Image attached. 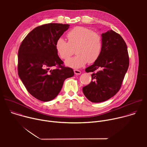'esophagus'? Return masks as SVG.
I'll return each mask as SVG.
<instances>
[{"label": "esophagus", "instance_id": "obj_1", "mask_svg": "<svg viewBox=\"0 0 147 147\" xmlns=\"http://www.w3.org/2000/svg\"><path fill=\"white\" fill-rule=\"evenodd\" d=\"M74 74L76 75H78V74H81V71L78 70H74Z\"/></svg>", "mask_w": 147, "mask_h": 147}]
</instances>
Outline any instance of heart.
I'll use <instances>...</instances> for the list:
<instances>
[{
  "mask_svg": "<svg viewBox=\"0 0 147 147\" xmlns=\"http://www.w3.org/2000/svg\"><path fill=\"white\" fill-rule=\"evenodd\" d=\"M68 42L63 38L56 42L55 48L59 56L63 60L68 59L76 48L75 57L66 61L70 67L78 69L95 62L100 55L102 49V38L96 31L84 27H76L66 35Z\"/></svg>",
  "mask_w": 147,
  "mask_h": 147,
  "instance_id": "1",
  "label": "heart"
}]
</instances>
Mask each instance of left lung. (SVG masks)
<instances>
[{"instance_id":"left-lung-1","label":"left lung","mask_w":147,"mask_h":147,"mask_svg":"<svg viewBox=\"0 0 147 147\" xmlns=\"http://www.w3.org/2000/svg\"><path fill=\"white\" fill-rule=\"evenodd\" d=\"M102 38L100 55L86 69V72H92V81L82 88L86 98L94 103L105 101L116 94L129 66L127 48L123 38L113 30L102 33Z\"/></svg>"}]
</instances>
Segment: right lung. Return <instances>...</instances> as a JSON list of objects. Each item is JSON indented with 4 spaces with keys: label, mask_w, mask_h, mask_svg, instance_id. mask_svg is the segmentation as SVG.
<instances>
[{
    "label": "right lung",
    "mask_w": 147,
    "mask_h": 147,
    "mask_svg": "<svg viewBox=\"0 0 147 147\" xmlns=\"http://www.w3.org/2000/svg\"><path fill=\"white\" fill-rule=\"evenodd\" d=\"M69 24L49 23L32 30L21 44L18 52V74L28 92L48 102L60 92L65 80L74 75L65 67L55 48L56 40ZM56 66V69L50 68Z\"/></svg>",
    "instance_id": "obj_1"
}]
</instances>
